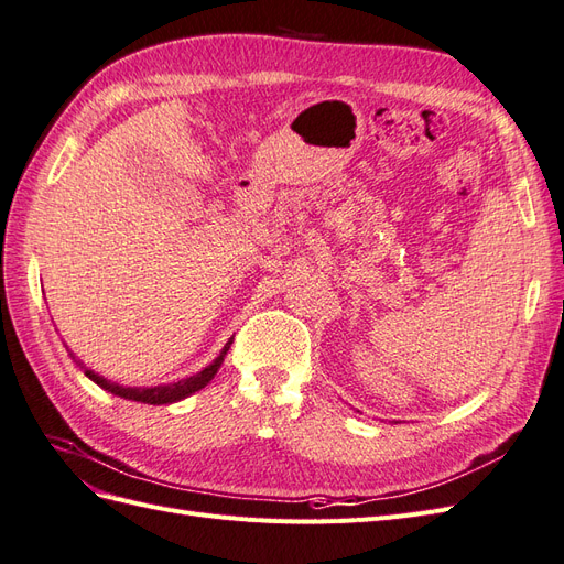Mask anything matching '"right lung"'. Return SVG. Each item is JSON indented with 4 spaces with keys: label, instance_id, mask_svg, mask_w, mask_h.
Returning <instances> with one entry per match:
<instances>
[{
    "label": "right lung",
    "instance_id": "add662e5",
    "mask_svg": "<svg viewBox=\"0 0 564 564\" xmlns=\"http://www.w3.org/2000/svg\"><path fill=\"white\" fill-rule=\"evenodd\" d=\"M230 344H232V338L224 346V350L218 352L216 360L212 365L204 367L202 371H197L195 377H187V379H181V381H174V383H164V386H150V388L119 386L115 381H108L106 377H100V373H96L94 369L84 367V362L75 360L73 352H70V357L77 362V367L84 371V377L91 379L96 386H100L104 390L112 392V395H117V398H124V400H131V402H143V404H172V402L185 400L187 395H193V392L202 390L204 386H207L216 377V371L220 369V365H224V357L230 350Z\"/></svg>",
    "mask_w": 564,
    "mask_h": 564
}]
</instances>
